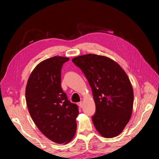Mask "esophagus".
Masks as SVG:
<instances>
[{
	"label": "esophagus",
	"instance_id": "34e87169",
	"mask_svg": "<svg viewBox=\"0 0 159 159\" xmlns=\"http://www.w3.org/2000/svg\"><path fill=\"white\" fill-rule=\"evenodd\" d=\"M78 106L80 107H82V106H83V103H82V102H79V103H78Z\"/></svg>",
	"mask_w": 159,
	"mask_h": 159
}]
</instances>
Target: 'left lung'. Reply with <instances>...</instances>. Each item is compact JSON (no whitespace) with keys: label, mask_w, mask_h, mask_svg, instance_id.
Wrapping results in <instances>:
<instances>
[{"label":"left lung","mask_w":159,"mask_h":159,"mask_svg":"<svg viewBox=\"0 0 159 159\" xmlns=\"http://www.w3.org/2000/svg\"><path fill=\"white\" fill-rule=\"evenodd\" d=\"M72 61L88 80L95 103L92 121L103 137H117L131 117L133 89L127 74L108 57L89 54L77 56Z\"/></svg>","instance_id":"left-lung-1"}]
</instances>
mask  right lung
<instances>
[{
	"label": "right lung",
	"instance_id": "1",
	"mask_svg": "<svg viewBox=\"0 0 159 159\" xmlns=\"http://www.w3.org/2000/svg\"><path fill=\"white\" fill-rule=\"evenodd\" d=\"M68 57L54 56L38 64L26 87L28 111L41 133L52 141L67 144L76 131L79 114L61 88V70Z\"/></svg>",
	"mask_w": 159,
	"mask_h": 159
}]
</instances>
